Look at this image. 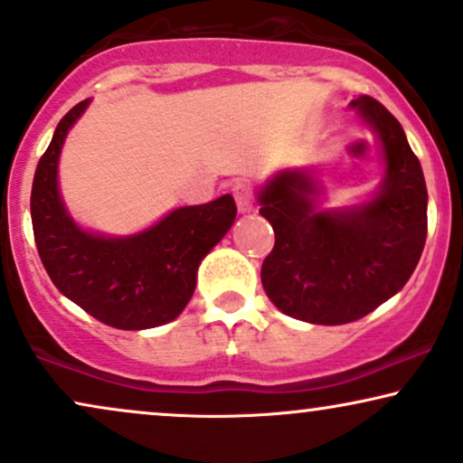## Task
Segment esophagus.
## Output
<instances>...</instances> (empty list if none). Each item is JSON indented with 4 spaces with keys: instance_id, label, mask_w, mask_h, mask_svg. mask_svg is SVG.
<instances>
[{
    "instance_id": "obj_1",
    "label": "esophagus",
    "mask_w": 463,
    "mask_h": 463,
    "mask_svg": "<svg viewBox=\"0 0 463 463\" xmlns=\"http://www.w3.org/2000/svg\"><path fill=\"white\" fill-rule=\"evenodd\" d=\"M232 196H235L237 209L241 211V213H248V211H252L254 194H252V185H250V183H243V181L235 183V185H232Z\"/></svg>"
}]
</instances>
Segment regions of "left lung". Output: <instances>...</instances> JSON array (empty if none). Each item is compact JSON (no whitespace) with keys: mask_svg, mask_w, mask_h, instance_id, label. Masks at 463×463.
<instances>
[{"mask_svg":"<svg viewBox=\"0 0 463 463\" xmlns=\"http://www.w3.org/2000/svg\"><path fill=\"white\" fill-rule=\"evenodd\" d=\"M352 108L382 144L386 176L369 203L315 207L308 170H282L260 189L276 243L260 267L267 298L293 319L341 326L373 313L410 280L427 239V187L403 127L380 101Z\"/></svg>","mask_w":463,"mask_h":463,"instance_id":"left-lung-1","label":"left lung"}]
</instances>
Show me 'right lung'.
I'll return each instance as SVG.
<instances>
[{"label": "right lung", "mask_w": 463, "mask_h": 463, "mask_svg": "<svg viewBox=\"0 0 463 463\" xmlns=\"http://www.w3.org/2000/svg\"><path fill=\"white\" fill-rule=\"evenodd\" d=\"M77 103L58 122L32 183V226L38 254L60 293L105 326L148 330L183 313L200 260L231 231L237 204L231 194L181 207L129 237L83 231L66 211L58 189V161L66 133L86 111Z\"/></svg>", "instance_id": "obj_1"}]
</instances>
